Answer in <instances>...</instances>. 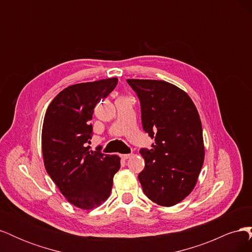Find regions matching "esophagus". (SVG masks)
<instances>
[{"label":"esophagus","instance_id":"obj_1","mask_svg":"<svg viewBox=\"0 0 252 252\" xmlns=\"http://www.w3.org/2000/svg\"><path fill=\"white\" fill-rule=\"evenodd\" d=\"M120 157H121L122 159H127V158H129L131 157V155L130 154H128V155H120Z\"/></svg>","mask_w":252,"mask_h":252}]
</instances>
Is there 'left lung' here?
<instances>
[{"label":"left lung","instance_id":"8db88e82","mask_svg":"<svg viewBox=\"0 0 252 252\" xmlns=\"http://www.w3.org/2000/svg\"><path fill=\"white\" fill-rule=\"evenodd\" d=\"M141 103L142 125L155 142L142 148L143 191L158 205L170 207L192 191L204 163L202 123L189 95L170 83L127 80Z\"/></svg>","mask_w":252,"mask_h":252}]
</instances>
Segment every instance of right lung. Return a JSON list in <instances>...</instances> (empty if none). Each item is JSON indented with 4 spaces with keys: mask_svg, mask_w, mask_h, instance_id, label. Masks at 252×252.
Wrapping results in <instances>:
<instances>
[{
    "mask_svg": "<svg viewBox=\"0 0 252 252\" xmlns=\"http://www.w3.org/2000/svg\"><path fill=\"white\" fill-rule=\"evenodd\" d=\"M117 78L75 84L63 89L49 104L42 129V151L47 173L72 205L93 209L108 199L118 156L93 151L94 109L116 88Z\"/></svg>",
    "mask_w": 252,
    "mask_h": 252,
    "instance_id": "right-lung-1",
    "label": "right lung"
}]
</instances>
